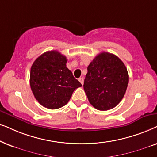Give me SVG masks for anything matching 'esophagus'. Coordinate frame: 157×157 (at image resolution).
Wrapping results in <instances>:
<instances>
[{
  "label": "esophagus",
  "mask_w": 157,
  "mask_h": 157,
  "mask_svg": "<svg viewBox=\"0 0 157 157\" xmlns=\"http://www.w3.org/2000/svg\"><path fill=\"white\" fill-rule=\"evenodd\" d=\"M79 81H80V82L81 83V84L83 85V82H84V78H83L82 77H80V78H79Z\"/></svg>",
  "instance_id": "34e87169"
}]
</instances>
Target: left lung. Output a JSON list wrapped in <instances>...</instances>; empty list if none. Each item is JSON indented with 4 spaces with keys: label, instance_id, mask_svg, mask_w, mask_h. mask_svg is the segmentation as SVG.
<instances>
[{
    "label": "left lung",
    "instance_id": "left-lung-1",
    "mask_svg": "<svg viewBox=\"0 0 157 157\" xmlns=\"http://www.w3.org/2000/svg\"><path fill=\"white\" fill-rule=\"evenodd\" d=\"M128 84V73L115 54L102 52L87 67L84 90L96 109L108 110L120 103Z\"/></svg>",
    "mask_w": 157,
    "mask_h": 157
}]
</instances>
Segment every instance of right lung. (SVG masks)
<instances>
[{"label":"right lung","mask_w":157,"mask_h":157,"mask_svg":"<svg viewBox=\"0 0 157 157\" xmlns=\"http://www.w3.org/2000/svg\"><path fill=\"white\" fill-rule=\"evenodd\" d=\"M65 56L56 50L41 54L33 62L30 72V86L37 101L49 109L65 105L81 83L67 67Z\"/></svg>","instance_id":"obj_1"}]
</instances>
